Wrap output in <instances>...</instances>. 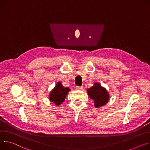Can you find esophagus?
I'll list each match as a JSON object with an SVG mask.
<instances>
[{
	"label": "esophagus",
	"mask_w": 150,
	"mask_h": 150,
	"mask_svg": "<svg viewBox=\"0 0 150 150\" xmlns=\"http://www.w3.org/2000/svg\"><path fill=\"white\" fill-rule=\"evenodd\" d=\"M76 90H78V91H81L83 89V87L82 86H76Z\"/></svg>",
	"instance_id": "34e87169"
}]
</instances>
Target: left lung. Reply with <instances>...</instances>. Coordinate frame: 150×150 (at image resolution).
Returning a JSON list of instances; mask_svg holds the SVG:
<instances>
[{
	"label": "left lung",
	"instance_id": "1",
	"mask_svg": "<svg viewBox=\"0 0 150 150\" xmlns=\"http://www.w3.org/2000/svg\"><path fill=\"white\" fill-rule=\"evenodd\" d=\"M87 92L89 98L93 100L96 108L105 105L109 101V93L99 83H94L93 86L88 89Z\"/></svg>",
	"mask_w": 150,
	"mask_h": 150
}]
</instances>
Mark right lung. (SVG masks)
I'll return each instance as SVG.
<instances>
[{
    "label": "right lung",
    "instance_id": "add662e5",
    "mask_svg": "<svg viewBox=\"0 0 150 150\" xmlns=\"http://www.w3.org/2000/svg\"><path fill=\"white\" fill-rule=\"evenodd\" d=\"M70 91L69 88H65L61 82H58L55 88L50 92L49 99L50 101L56 105H59L64 101L68 92Z\"/></svg>",
    "mask_w": 150,
    "mask_h": 150
}]
</instances>
